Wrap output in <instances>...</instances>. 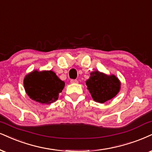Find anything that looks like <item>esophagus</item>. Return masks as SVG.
<instances>
[{
	"label": "esophagus",
	"mask_w": 152,
	"mask_h": 152,
	"mask_svg": "<svg viewBox=\"0 0 152 152\" xmlns=\"http://www.w3.org/2000/svg\"><path fill=\"white\" fill-rule=\"evenodd\" d=\"M70 82H71V83H77L78 80L76 79H72V80H71Z\"/></svg>",
	"instance_id": "obj_1"
}]
</instances>
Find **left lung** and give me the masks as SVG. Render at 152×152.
Segmentation results:
<instances>
[{
    "label": "left lung",
    "instance_id": "1",
    "mask_svg": "<svg viewBox=\"0 0 152 152\" xmlns=\"http://www.w3.org/2000/svg\"><path fill=\"white\" fill-rule=\"evenodd\" d=\"M86 84L94 101L101 104L116 97L121 86L120 80L115 75H107L99 71L90 73Z\"/></svg>",
    "mask_w": 152,
    "mask_h": 152
}]
</instances>
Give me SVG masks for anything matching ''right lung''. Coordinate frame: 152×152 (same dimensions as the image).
<instances>
[{
  "mask_svg": "<svg viewBox=\"0 0 152 152\" xmlns=\"http://www.w3.org/2000/svg\"><path fill=\"white\" fill-rule=\"evenodd\" d=\"M64 86V82L51 70H34L24 78L26 93L31 99L42 104H50L57 101Z\"/></svg>",
  "mask_w": 152,
  "mask_h": 152,
  "instance_id": "add662e5",
  "label": "right lung"
}]
</instances>
